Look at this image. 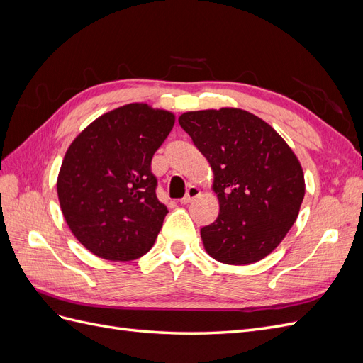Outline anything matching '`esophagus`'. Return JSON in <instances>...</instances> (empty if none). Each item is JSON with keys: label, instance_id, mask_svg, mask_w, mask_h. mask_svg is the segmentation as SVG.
I'll return each mask as SVG.
<instances>
[{"label": "esophagus", "instance_id": "34e87169", "mask_svg": "<svg viewBox=\"0 0 363 363\" xmlns=\"http://www.w3.org/2000/svg\"><path fill=\"white\" fill-rule=\"evenodd\" d=\"M199 195H200V189L196 188V186H189V188L186 189V195L180 200V203H182V204H188V203H191L194 199H196V196H199Z\"/></svg>", "mask_w": 363, "mask_h": 363}]
</instances>
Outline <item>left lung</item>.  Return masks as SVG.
Returning <instances> with one entry per match:
<instances>
[{
    "label": "left lung",
    "instance_id": "8db88e82",
    "mask_svg": "<svg viewBox=\"0 0 363 363\" xmlns=\"http://www.w3.org/2000/svg\"><path fill=\"white\" fill-rule=\"evenodd\" d=\"M179 124L215 175L219 215L201 228L206 251L228 265L268 256L294 225L304 199L298 159L265 121L240 108L188 112Z\"/></svg>",
    "mask_w": 363,
    "mask_h": 363
}]
</instances>
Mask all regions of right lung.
<instances>
[{
    "label": "right lung",
    "instance_id": "add662e5",
    "mask_svg": "<svg viewBox=\"0 0 363 363\" xmlns=\"http://www.w3.org/2000/svg\"><path fill=\"white\" fill-rule=\"evenodd\" d=\"M174 127V115L127 104L84 128L68 148L57 180L74 236L107 260H133L155 244L168 213L156 196L151 160Z\"/></svg>",
    "mask_w": 363,
    "mask_h": 363
}]
</instances>
